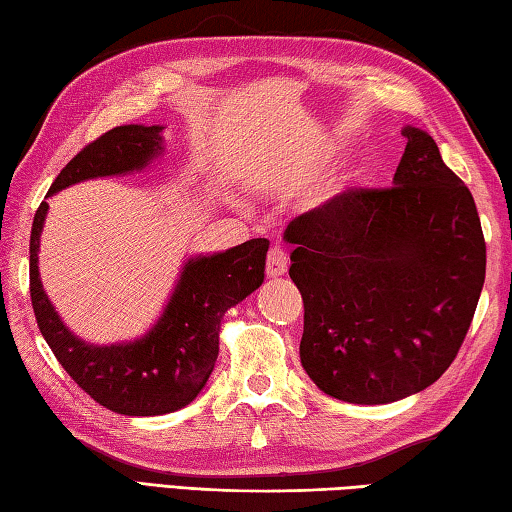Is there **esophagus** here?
<instances>
[{
  "mask_svg": "<svg viewBox=\"0 0 512 512\" xmlns=\"http://www.w3.org/2000/svg\"><path fill=\"white\" fill-rule=\"evenodd\" d=\"M288 265H290L288 249H285L279 242V245H274L270 249V254H267V274L281 276V274L288 272Z\"/></svg>",
  "mask_w": 512,
  "mask_h": 512,
  "instance_id": "obj_1",
  "label": "esophagus"
}]
</instances>
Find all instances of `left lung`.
I'll return each mask as SVG.
<instances>
[{
  "label": "left lung",
  "instance_id": "obj_1",
  "mask_svg": "<svg viewBox=\"0 0 512 512\" xmlns=\"http://www.w3.org/2000/svg\"><path fill=\"white\" fill-rule=\"evenodd\" d=\"M402 134L393 186L346 188L285 229L303 299L301 364L321 391L355 405L407 398L441 378L486 279L470 188L427 132Z\"/></svg>",
  "mask_w": 512,
  "mask_h": 512
}]
</instances>
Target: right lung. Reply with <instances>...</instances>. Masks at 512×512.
Returning <instances> with one entry per match:
<instances>
[{"label": "right lung", "instance_id": "obj_1", "mask_svg": "<svg viewBox=\"0 0 512 512\" xmlns=\"http://www.w3.org/2000/svg\"><path fill=\"white\" fill-rule=\"evenodd\" d=\"M157 125H119L78 152L51 184L53 195L92 177L143 168L161 150ZM49 202L35 211L29 249L31 303L42 337L71 380L98 405L125 416H161L186 407L218 360L222 315L263 283L267 238L188 261L164 317L132 344L89 346L62 326L38 279V247Z\"/></svg>", "mask_w": 512, "mask_h": 512}]
</instances>
